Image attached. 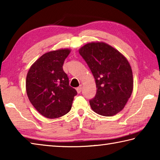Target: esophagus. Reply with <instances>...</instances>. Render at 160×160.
Here are the masks:
<instances>
[{
  "label": "esophagus",
  "mask_w": 160,
  "mask_h": 160,
  "mask_svg": "<svg viewBox=\"0 0 160 160\" xmlns=\"http://www.w3.org/2000/svg\"><path fill=\"white\" fill-rule=\"evenodd\" d=\"M82 86H81V85L80 87H78V88H77L76 90L78 92V93H80L81 91H82Z\"/></svg>",
  "instance_id": "esophagus-1"
}]
</instances>
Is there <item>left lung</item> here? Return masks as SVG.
Segmentation results:
<instances>
[{
	"label": "left lung",
	"instance_id": "8db88e82",
	"mask_svg": "<svg viewBox=\"0 0 160 160\" xmlns=\"http://www.w3.org/2000/svg\"><path fill=\"white\" fill-rule=\"evenodd\" d=\"M88 63L97 86L96 96L90 100L94 112L112 116L126 106L133 89L132 72L122 53L102 42L88 43L79 49Z\"/></svg>",
	"mask_w": 160,
	"mask_h": 160
}]
</instances>
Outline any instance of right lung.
<instances>
[{"label": "right lung", "instance_id": "right-lung-1", "mask_svg": "<svg viewBox=\"0 0 160 160\" xmlns=\"http://www.w3.org/2000/svg\"><path fill=\"white\" fill-rule=\"evenodd\" d=\"M70 48L51 51L32 65L27 75L26 91L29 101L40 114L56 118L66 114L72 107L77 92L69 85L63 71Z\"/></svg>", "mask_w": 160, "mask_h": 160}]
</instances>
